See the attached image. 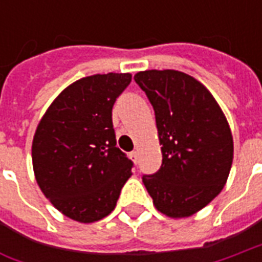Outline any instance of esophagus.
I'll list each match as a JSON object with an SVG mask.
<instances>
[{"label":"esophagus","mask_w":262,"mask_h":262,"mask_svg":"<svg viewBox=\"0 0 262 262\" xmlns=\"http://www.w3.org/2000/svg\"><path fill=\"white\" fill-rule=\"evenodd\" d=\"M137 157H139V154H137V151H132L130 153V159L135 161V163H137Z\"/></svg>","instance_id":"34e87169"}]
</instances>
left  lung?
<instances>
[{"instance_id": "obj_1", "label": "left lung", "mask_w": 262, "mask_h": 262, "mask_svg": "<svg viewBox=\"0 0 262 262\" xmlns=\"http://www.w3.org/2000/svg\"><path fill=\"white\" fill-rule=\"evenodd\" d=\"M156 115L163 163L143 174L156 208L187 217L205 208L225 187L233 161V137L212 94L191 75L147 70L135 75Z\"/></svg>"}]
</instances>
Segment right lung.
<instances>
[{"label": "right lung", "instance_id": "1", "mask_svg": "<svg viewBox=\"0 0 262 262\" xmlns=\"http://www.w3.org/2000/svg\"><path fill=\"white\" fill-rule=\"evenodd\" d=\"M130 74L75 81L49 106L32 144L39 187L56 209L81 223L108 216L132 174L133 161L116 147L112 108Z\"/></svg>", "mask_w": 262, "mask_h": 262}]
</instances>
